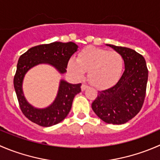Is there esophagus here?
Listing matches in <instances>:
<instances>
[{"instance_id":"esophagus-1","label":"esophagus","mask_w":160,"mask_h":160,"mask_svg":"<svg viewBox=\"0 0 160 160\" xmlns=\"http://www.w3.org/2000/svg\"><path fill=\"white\" fill-rule=\"evenodd\" d=\"M88 85L87 84H85V83H82V85H81V90L82 91H84V90H86L87 88H88Z\"/></svg>"}]
</instances>
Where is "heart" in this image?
Returning a JSON list of instances; mask_svg holds the SVG:
<instances>
[{"mask_svg": "<svg viewBox=\"0 0 160 160\" xmlns=\"http://www.w3.org/2000/svg\"><path fill=\"white\" fill-rule=\"evenodd\" d=\"M123 67L124 60L121 54L94 47L84 48L77 60L72 58L68 63L69 70L77 78L82 79L85 72H89L90 82L98 88L116 84L121 77Z\"/></svg>", "mask_w": 160, "mask_h": 160, "instance_id": "heart-1", "label": "heart"}]
</instances>
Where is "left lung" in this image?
Here are the masks:
<instances>
[{
  "label": "left lung",
  "mask_w": 160,
  "mask_h": 160,
  "mask_svg": "<svg viewBox=\"0 0 160 160\" xmlns=\"http://www.w3.org/2000/svg\"><path fill=\"white\" fill-rule=\"evenodd\" d=\"M108 46L121 54L125 70L116 85L98 92L91 107L105 123L123 124L142 109L146 94L148 68L144 57L133 49Z\"/></svg>",
  "instance_id": "8db88e82"
}]
</instances>
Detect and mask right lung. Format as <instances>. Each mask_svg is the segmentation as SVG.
Segmentation results:
<instances>
[{
  "instance_id": "add662e5",
  "label": "right lung",
  "mask_w": 160,
  "mask_h": 160,
  "mask_svg": "<svg viewBox=\"0 0 160 160\" xmlns=\"http://www.w3.org/2000/svg\"><path fill=\"white\" fill-rule=\"evenodd\" d=\"M77 48L73 42H52L31 48L18 58L14 88L22 112L32 123L41 127H51L62 121L70 111L75 95L81 91V83L71 84L62 80L53 104L44 109H37L26 102L22 94V83L24 75L32 66L44 62L52 64L61 73H64L69 58L77 52Z\"/></svg>"
}]
</instances>
